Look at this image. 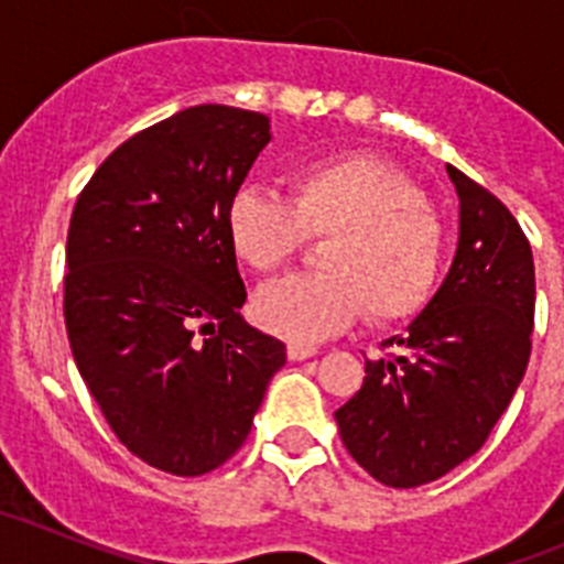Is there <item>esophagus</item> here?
Returning <instances> with one entry per match:
<instances>
[{
	"instance_id": "esophagus-1",
	"label": "esophagus",
	"mask_w": 564,
	"mask_h": 564,
	"mask_svg": "<svg viewBox=\"0 0 564 564\" xmlns=\"http://www.w3.org/2000/svg\"><path fill=\"white\" fill-rule=\"evenodd\" d=\"M318 352V347L313 344H288V358L291 361H305V358H313Z\"/></svg>"
}]
</instances>
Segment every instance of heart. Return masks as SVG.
<instances>
[{"label":"heart","mask_w":564,"mask_h":564,"mask_svg":"<svg viewBox=\"0 0 564 564\" xmlns=\"http://www.w3.org/2000/svg\"><path fill=\"white\" fill-rule=\"evenodd\" d=\"M239 262L285 268L307 239H325V273L282 279L257 293L253 316L291 341H318L367 316L398 325L430 305L446 262V226L410 174L372 154H344L291 174V203L239 188L226 214Z\"/></svg>","instance_id":"obj_1"}]
</instances>
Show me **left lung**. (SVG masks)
I'll return each instance as SVG.
<instances>
[{"label":"left lung","mask_w":564,"mask_h":564,"mask_svg":"<svg viewBox=\"0 0 564 564\" xmlns=\"http://www.w3.org/2000/svg\"><path fill=\"white\" fill-rule=\"evenodd\" d=\"M455 262L426 311L367 361L336 412L352 460L392 488L449 475L475 455L514 398L534 333V257L514 214L455 166Z\"/></svg>","instance_id":"left-lung-1"}]
</instances>
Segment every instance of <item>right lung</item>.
<instances>
[{"label": "right lung", "instance_id": "1", "mask_svg": "<svg viewBox=\"0 0 564 564\" xmlns=\"http://www.w3.org/2000/svg\"><path fill=\"white\" fill-rule=\"evenodd\" d=\"M268 129L251 109H183L115 149L73 208L69 350L115 437L169 475L237 455L285 364V344L239 316L226 228Z\"/></svg>", "mask_w": 564, "mask_h": 564}]
</instances>
